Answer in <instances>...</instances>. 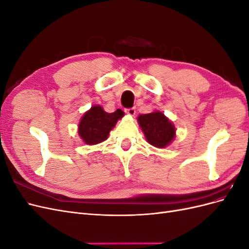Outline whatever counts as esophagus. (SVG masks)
<instances>
[{
  "mask_svg": "<svg viewBox=\"0 0 249 249\" xmlns=\"http://www.w3.org/2000/svg\"><path fill=\"white\" fill-rule=\"evenodd\" d=\"M124 112L126 113V114H129L130 116H134L135 113H136V109H135V108H129V109H125Z\"/></svg>",
  "mask_w": 249,
  "mask_h": 249,
  "instance_id": "34e87169",
  "label": "esophagus"
}]
</instances>
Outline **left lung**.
I'll list each match as a JSON object with an SVG mask.
<instances>
[{
	"label": "left lung",
	"mask_w": 249,
	"mask_h": 249,
	"mask_svg": "<svg viewBox=\"0 0 249 249\" xmlns=\"http://www.w3.org/2000/svg\"><path fill=\"white\" fill-rule=\"evenodd\" d=\"M138 124L146 141L153 146L165 148L176 136V127L162 112L155 111L139 115Z\"/></svg>",
	"instance_id": "obj_1"
}]
</instances>
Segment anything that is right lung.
<instances>
[{"label":"right lung","instance_id":"add662e5","mask_svg":"<svg viewBox=\"0 0 249 249\" xmlns=\"http://www.w3.org/2000/svg\"><path fill=\"white\" fill-rule=\"evenodd\" d=\"M123 116L124 112L120 109L108 113L100 105H95L82 116L78 133L86 144H97L108 138L110 131Z\"/></svg>","mask_w":249,"mask_h":249}]
</instances>
